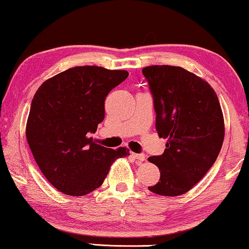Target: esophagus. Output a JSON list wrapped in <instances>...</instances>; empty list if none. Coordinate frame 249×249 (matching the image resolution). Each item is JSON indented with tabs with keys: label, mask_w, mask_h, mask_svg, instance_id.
<instances>
[{
	"label": "esophagus",
	"mask_w": 249,
	"mask_h": 249,
	"mask_svg": "<svg viewBox=\"0 0 249 249\" xmlns=\"http://www.w3.org/2000/svg\"><path fill=\"white\" fill-rule=\"evenodd\" d=\"M132 156L134 157V159L140 160V161H144L146 160V155L143 153L141 154H137V153H132Z\"/></svg>",
	"instance_id": "esophagus-1"
}]
</instances>
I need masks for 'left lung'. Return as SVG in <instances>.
I'll list each match as a JSON object with an SVG mask.
<instances>
[{
	"instance_id": "obj_1",
	"label": "left lung",
	"mask_w": 249,
	"mask_h": 249,
	"mask_svg": "<svg viewBox=\"0 0 249 249\" xmlns=\"http://www.w3.org/2000/svg\"><path fill=\"white\" fill-rule=\"evenodd\" d=\"M156 113L155 126L166 148L148 160L160 168L155 194L178 196L203 178L218 156L224 118L218 97L207 82L179 66L144 68Z\"/></svg>"
}]
</instances>
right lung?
Returning <instances> with one entry per match:
<instances>
[{
    "mask_svg": "<svg viewBox=\"0 0 249 249\" xmlns=\"http://www.w3.org/2000/svg\"><path fill=\"white\" fill-rule=\"evenodd\" d=\"M126 71L75 66L49 78L31 103L26 139L39 169L58 191L83 196L103 184L110 165L129 149L96 144L90 134L104 120L105 98Z\"/></svg>",
    "mask_w": 249,
    "mask_h": 249,
    "instance_id": "right-lung-1",
    "label": "right lung"
}]
</instances>
